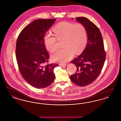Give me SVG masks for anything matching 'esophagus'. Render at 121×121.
Segmentation results:
<instances>
[{
  "instance_id": "1",
  "label": "esophagus",
  "mask_w": 121,
  "mask_h": 121,
  "mask_svg": "<svg viewBox=\"0 0 121 121\" xmlns=\"http://www.w3.org/2000/svg\"><path fill=\"white\" fill-rule=\"evenodd\" d=\"M59 65L61 66H67V64H59Z\"/></svg>"
}]
</instances>
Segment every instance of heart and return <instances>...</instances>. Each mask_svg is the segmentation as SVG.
<instances>
[{
	"mask_svg": "<svg viewBox=\"0 0 121 121\" xmlns=\"http://www.w3.org/2000/svg\"><path fill=\"white\" fill-rule=\"evenodd\" d=\"M53 32L58 40H63V47L52 55L53 61L66 63L73 56L74 53L79 54L86 45L87 41L86 29L81 23L73 24L69 22H62L53 28ZM43 42L48 51L52 52L57 49V41L53 35L46 34Z\"/></svg>",
	"mask_w": 121,
	"mask_h": 121,
	"instance_id": "obj_1",
	"label": "heart"
}]
</instances>
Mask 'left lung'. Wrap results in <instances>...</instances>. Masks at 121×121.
Masks as SVG:
<instances>
[{
	"label": "left lung",
	"instance_id": "1",
	"mask_svg": "<svg viewBox=\"0 0 121 121\" xmlns=\"http://www.w3.org/2000/svg\"><path fill=\"white\" fill-rule=\"evenodd\" d=\"M76 20L86 29L87 43L84 51L71 62L76 65L75 74L70 76L74 84L85 86L92 83L100 74L106 58L101 33L98 27L85 17H77Z\"/></svg>",
	"mask_w": 121,
	"mask_h": 121
}]
</instances>
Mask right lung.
I'll return each instance as SVG.
<instances>
[{
  "label": "right lung",
  "instance_id": "add662e5",
  "mask_svg": "<svg viewBox=\"0 0 121 121\" xmlns=\"http://www.w3.org/2000/svg\"><path fill=\"white\" fill-rule=\"evenodd\" d=\"M56 19H38L26 26L17 38L16 57L23 78L37 88L49 86L55 79L54 69L57 64H47L49 55L43 38Z\"/></svg>",
  "mask_w": 121,
  "mask_h": 121
}]
</instances>
